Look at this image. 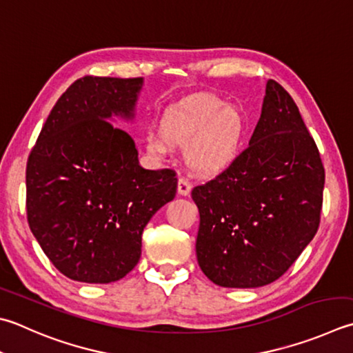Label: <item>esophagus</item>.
I'll return each mask as SVG.
<instances>
[{"instance_id": "34e87169", "label": "esophagus", "mask_w": 353, "mask_h": 353, "mask_svg": "<svg viewBox=\"0 0 353 353\" xmlns=\"http://www.w3.org/2000/svg\"><path fill=\"white\" fill-rule=\"evenodd\" d=\"M190 190H192V184L188 178L181 176L178 179V194L183 195V196H188L190 195Z\"/></svg>"}]
</instances>
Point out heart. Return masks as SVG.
I'll return each instance as SVG.
<instances>
[{
	"label": "heart",
	"instance_id": "obj_1",
	"mask_svg": "<svg viewBox=\"0 0 353 353\" xmlns=\"http://www.w3.org/2000/svg\"><path fill=\"white\" fill-rule=\"evenodd\" d=\"M159 135H149L144 145L163 158L170 145H188V161L201 175L219 174L241 154L245 121L241 112L215 95H195L172 105L159 119Z\"/></svg>",
	"mask_w": 353,
	"mask_h": 353
}]
</instances>
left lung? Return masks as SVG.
<instances>
[{
	"instance_id": "obj_1",
	"label": "left lung",
	"mask_w": 353,
	"mask_h": 353,
	"mask_svg": "<svg viewBox=\"0 0 353 353\" xmlns=\"http://www.w3.org/2000/svg\"><path fill=\"white\" fill-rule=\"evenodd\" d=\"M324 176L295 101L269 79L249 148L192 189L204 275L236 289L261 288L284 275L320 225Z\"/></svg>"
}]
</instances>
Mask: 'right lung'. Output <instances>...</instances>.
<instances>
[{
    "label": "right lung",
    "mask_w": 353,
    "mask_h": 353,
    "mask_svg": "<svg viewBox=\"0 0 353 353\" xmlns=\"http://www.w3.org/2000/svg\"><path fill=\"white\" fill-rule=\"evenodd\" d=\"M143 78L83 77L59 97L26 169L33 236L70 280H121L141 256V235L175 198L172 169L148 170L112 117H134Z\"/></svg>",
    "instance_id": "obj_1"
}]
</instances>
